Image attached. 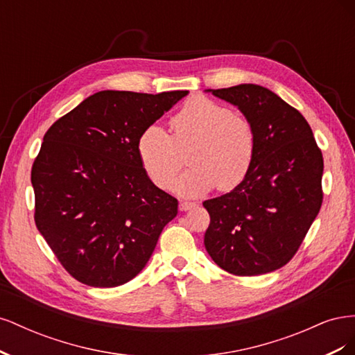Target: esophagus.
Segmentation results:
<instances>
[{"instance_id": "1", "label": "esophagus", "mask_w": 355, "mask_h": 355, "mask_svg": "<svg viewBox=\"0 0 355 355\" xmlns=\"http://www.w3.org/2000/svg\"><path fill=\"white\" fill-rule=\"evenodd\" d=\"M197 206L196 202H189V201H180L179 202V210L180 211H188L191 209H194Z\"/></svg>"}]
</instances>
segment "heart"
Returning <instances> with one entry per match:
<instances>
[{"label":"heart","instance_id":"1","mask_svg":"<svg viewBox=\"0 0 355 355\" xmlns=\"http://www.w3.org/2000/svg\"><path fill=\"white\" fill-rule=\"evenodd\" d=\"M173 136L163 127H146L137 139L142 167L158 188H168L184 164H192L173 187L176 194L197 198L214 187L228 191L249 173L256 136L252 123L216 101L197 96L171 118Z\"/></svg>","mask_w":355,"mask_h":355}]
</instances>
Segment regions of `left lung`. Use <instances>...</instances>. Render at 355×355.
<instances>
[{
	"instance_id": "left-lung-1",
	"label": "left lung",
	"mask_w": 355,
	"mask_h": 355,
	"mask_svg": "<svg viewBox=\"0 0 355 355\" xmlns=\"http://www.w3.org/2000/svg\"><path fill=\"white\" fill-rule=\"evenodd\" d=\"M237 106L254 128L249 173L228 194L202 202L210 214L204 245L234 275L284 266L323 202V155L309 124L280 96L257 84L207 90Z\"/></svg>"
}]
</instances>
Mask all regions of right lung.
I'll use <instances>...</instances> for the list:
<instances>
[{
    "label": "right lung",
    "instance_id": "add662e5",
    "mask_svg": "<svg viewBox=\"0 0 355 355\" xmlns=\"http://www.w3.org/2000/svg\"><path fill=\"white\" fill-rule=\"evenodd\" d=\"M188 90H103L53 124L31 171L35 225L83 284L116 287L151 257L178 200L148 178L137 139Z\"/></svg>",
    "mask_w": 355,
    "mask_h": 355
}]
</instances>
